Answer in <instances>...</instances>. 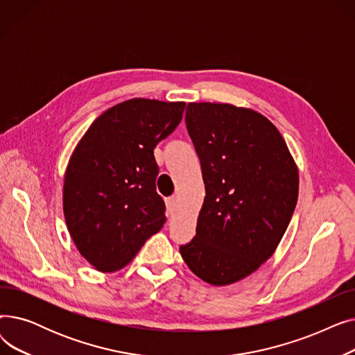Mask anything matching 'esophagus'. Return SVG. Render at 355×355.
<instances>
[{"instance_id": "34e87169", "label": "esophagus", "mask_w": 355, "mask_h": 355, "mask_svg": "<svg viewBox=\"0 0 355 355\" xmlns=\"http://www.w3.org/2000/svg\"><path fill=\"white\" fill-rule=\"evenodd\" d=\"M165 202H166V213L170 214V216H173L175 213V210H177V198L173 196L170 198H166Z\"/></svg>"}]
</instances>
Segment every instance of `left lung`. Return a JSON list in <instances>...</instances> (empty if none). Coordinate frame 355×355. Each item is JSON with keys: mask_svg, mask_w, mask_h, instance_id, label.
<instances>
[{"mask_svg": "<svg viewBox=\"0 0 355 355\" xmlns=\"http://www.w3.org/2000/svg\"><path fill=\"white\" fill-rule=\"evenodd\" d=\"M185 123L206 197L184 262L204 282L241 281L275 253L300 193V173L277 128L230 103H189Z\"/></svg>", "mask_w": 355, "mask_h": 355, "instance_id": "8db88e82", "label": "left lung"}]
</instances>
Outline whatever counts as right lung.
<instances>
[{"mask_svg": "<svg viewBox=\"0 0 355 355\" xmlns=\"http://www.w3.org/2000/svg\"><path fill=\"white\" fill-rule=\"evenodd\" d=\"M185 102L135 98L95 119L69 159L63 213L73 243L99 272L125 268L161 230L155 145L182 119Z\"/></svg>", "mask_w": 355, "mask_h": 355, "instance_id": "right-lung-1", "label": "right lung"}]
</instances>
